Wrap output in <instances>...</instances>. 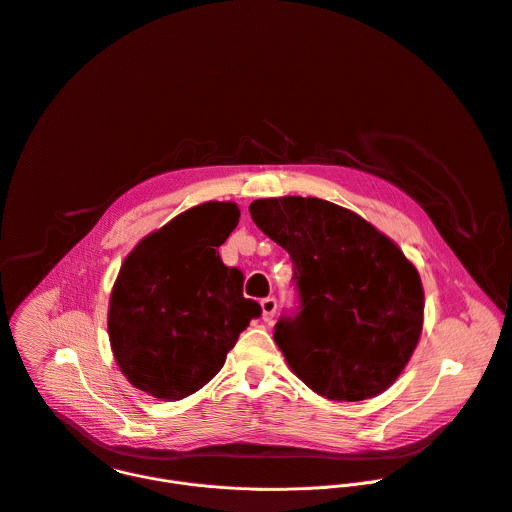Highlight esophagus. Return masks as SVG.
Wrapping results in <instances>:
<instances>
[{"mask_svg":"<svg viewBox=\"0 0 512 512\" xmlns=\"http://www.w3.org/2000/svg\"><path fill=\"white\" fill-rule=\"evenodd\" d=\"M261 309H263V319H265L267 323L273 321L275 311H277V299H275V297H265V299L261 301Z\"/></svg>","mask_w":512,"mask_h":512,"instance_id":"esophagus-1","label":"esophagus"}]
</instances>
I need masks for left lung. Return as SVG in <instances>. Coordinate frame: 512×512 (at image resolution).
Segmentation results:
<instances>
[{
    "instance_id": "8db88e82",
    "label": "left lung",
    "mask_w": 512,
    "mask_h": 512,
    "mask_svg": "<svg viewBox=\"0 0 512 512\" xmlns=\"http://www.w3.org/2000/svg\"><path fill=\"white\" fill-rule=\"evenodd\" d=\"M249 213L293 263L299 307L279 317L273 335L293 373L331 401L389 389L423 329L421 277L403 251L317 197L257 199Z\"/></svg>"
}]
</instances>
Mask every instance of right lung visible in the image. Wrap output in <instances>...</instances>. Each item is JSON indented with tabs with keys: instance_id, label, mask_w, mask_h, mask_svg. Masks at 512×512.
<instances>
[{
	"instance_id": "add662e5",
	"label": "right lung",
	"mask_w": 512,
	"mask_h": 512,
	"mask_svg": "<svg viewBox=\"0 0 512 512\" xmlns=\"http://www.w3.org/2000/svg\"><path fill=\"white\" fill-rule=\"evenodd\" d=\"M239 223L235 203L197 205L147 235L123 261L107 329L115 361L139 391L179 401L223 367L241 331L261 317L243 273L219 247Z\"/></svg>"
}]
</instances>
